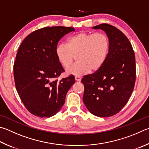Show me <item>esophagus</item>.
Masks as SVG:
<instances>
[{"mask_svg": "<svg viewBox=\"0 0 149 149\" xmlns=\"http://www.w3.org/2000/svg\"><path fill=\"white\" fill-rule=\"evenodd\" d=\"M75 81H80L81 80V77H79V76H75Z\"/></svg>", "mask_w": 149, "mask_h": 149, "instance_id": "34e87169", "label": "esophagus"}]
</instances>
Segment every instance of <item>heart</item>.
Returning <instances> with one entry per match:
<instances>
[{
  "label": "heart",
  "mask_w": 149,
  "mask_h": 149,
  "mask_svg": "<svg viewBox=\"0 0 149 149\" xmlns=\"http://www.w3.org/2000/svg\"><path fill=\"white\" fill-rule=\"evenodd\" d=\"M109 50V41L104 33L79 32L67 40L66 44H59L55 55L62 66L68 68L77 55V63L67 70L68 74L83 75L98 70L106 61Z\"/></svg>",
  "instance_id": "1"
}]
</instances>
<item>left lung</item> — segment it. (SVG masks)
<instances>
[{
	"label": "left lung",
	"instance_id": "8db88e82",
	"mask_svg": "<svg viewBox=\"0 0 149 149\" xmlns=\"http://www.w3.org/2000/svg\"><path fill=\"white\" fill-rule=\"evenodd\" d=\"M92 29L104 31L109 41L106 61L101 68L81 79L83 101L92 114L109 117L128 102L136 81V60L127 37L115 26L103 23Z\"/></svg>",
	"mask_w": 149,
	"mask_h": 149
}]
</instances>
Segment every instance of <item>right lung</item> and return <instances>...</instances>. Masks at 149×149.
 <instances>
[{"instance_id": "add662e5", "label": "right lung", "mask_w": 149, "mask_h": 149, "mask_svg": "<svg viewBox=\"0 0 149 149\" xmlns=\"http://www.w3.org/2000/svg\"><path fill=\"white\" fill-rule=\"evenodd\" d=\"M72 31L74 28L62 26L40 29L28 35L19 48L13 64L16 90L27 110L37 117L49 118L58 113L75 83L72 75L55 79L64 71L55 48L61 38Z\"/></svg>"}]
</instances>
